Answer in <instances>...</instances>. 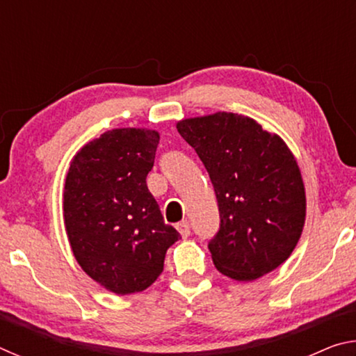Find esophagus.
Wrapping results in <instances>:
<instances>
[{
    "label": "esophagus",
    "instance_id": "esophagus-1",
    "mask_svg": "<svg viewBox=\"0 0 356 356\" xmlns=\"http://www.w3.org/2000/svg\"><path fill=\"white\" fill-rule=\"evenodd\" d=\"M177 231L180 232V236H182L184 238H186L190 236V222L188 221H180V222H177Z\"/></svg>",
    "mask_w": 356,
    "mask_h": 356
}]
</instances>
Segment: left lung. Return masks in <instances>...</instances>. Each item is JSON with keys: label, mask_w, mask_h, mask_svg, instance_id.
I'll use <instances>...</instances> for the list:
<instances>
[{"label": "left lung", "mask_w": 356, "mask_h": 356, "mask_svg": "<svg viewBox=\"0 0 356 356\" xmlns=\"http://www.w3.org/2000/svg\"><path fill=\"white\" fill-rule=\"evenodd\" d=\"M212 180L220 229L209 242L218 272L252 281L292 254L305 226L306 196L297 160L254 119L220 111L177 122Z\"/></svg>", "instance_id": "obj_1"}]
</instances>
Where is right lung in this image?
Returning a JSON list of instances; mask_svg holds the SVG:
<instances>
[{
    "mask_svg": "<svg viewBox=\"0 0 356 356\" xmlns=\"http://www.w3.org/2000/svg\"><path fill=\"white\" fill-rule=\"evenodd\" d=\"M160 135L114 129L83 146L64 186V225L80 267L106 291L141 292L163 272L180 234L165 225L146 177Z\"/></svg>",
    "mask_w": 356,
    "mask_h": 356,
    "instance_id": "add662e5",
    "label": "right lung"
}]
</instances>
